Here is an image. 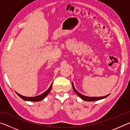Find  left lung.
<instances>
[{"mask_svg": "<svg viewBox=\"0 0 130 130\" xmlns=\"http://www.w3.org/2000/svg\"><path fill=\"white\" fill-rule=\"evenodd\" d=\"M72 87H73V89L74 90V91L76 92V93L77 94V95L79 97H80V98L82 99L83 100L87 101V102H93V101L102 100V99H103L107 98V97L108 96L109 94H107V95H106V96H102V97H89V96L83 95V94H81L80 93H79L78 91H77L76 89H75V88H74V85H73V83H72Z\"/></svg>", "mask_w": 130, "mask_h": 130, "instance_id": "left-lung-1", "label": "left lung"}]
</instances>
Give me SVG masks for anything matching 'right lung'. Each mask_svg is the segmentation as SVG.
Masks as SVG:
<instances>
[{"mask_svg":"<svg viewBox=\"0 0 130 130\" xmlns=\"http://www.w3.org/2000/svg\"><path fill=\"white\" fill-rule=\"evenodd\" d=\"M52 85H53V83H52L51 85H50V87L49 88V89H48L47 91H46L42 94H39V95L37 96L26 97V96H24L21 95V94H19L18 93H17V94L19 97H20L21 98H22L23 100H25V101H30V102H39V101L42 100L43 99H45L46 97L47 96V94H49L50 91H51V89L52 88Z\"/></svg>","mask_w":130,"mask_h":130,"instance_id":"1","label":"right lung"}]
</instances>
